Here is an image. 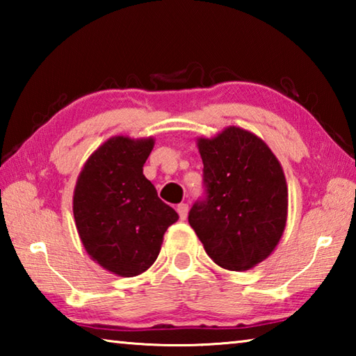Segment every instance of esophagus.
<instances>
[{"instance_id":"1","label":"esophagus","mask_w":356,"mask_h":356,"mask_svg":"<svg viewBox=\"0 0 356 356\" xmlns=\"http://www.w3.org/2000/svg\"><path fill=\"white\" fill-rule=\"evenodd\" d=\"M177 213L180 216V220H185L186 215H188V204H185V202L179 204V206H177Z\"/></svg>"}]
</instances>
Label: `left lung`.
Listing matches in <instances>:
<instances>
[{
    "label": "left lung",
    "instance_id": "1",
    "mask_svg": "<svg viewBox=\"0 0 356 356\" xmlns=\"http://www.w3.org/2000/svg\"><path fill=\"white\" fill-rule=\"evenodd\" d=\"M196 144L207 197L188 222L216 265L245 272L272 254L286 229L284 171L264 140L236 125Z\"/></svg>",
    "mask_w": 356,
    "mask_h": 356
}]
</instances>
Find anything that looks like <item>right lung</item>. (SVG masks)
<instances>
[{
	"mask_svg": "<svg viewBox=\"0 0 356 356\" xmlns=\"http://www.w3.org/2000/svg\"><path fill=\"white\" fill-rule=\"evenodd\" d=\"M149 138L113 136L89 155L74 190V218L84 250L100 267L122 278L152 265L176 210L143 174L154 149Z\"/></svg>",
	"mask_w": 356,
	"mask_h": 356,
	"instance_id": "add662e5",
	"label": "right lung"
}]
</instances>
